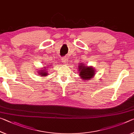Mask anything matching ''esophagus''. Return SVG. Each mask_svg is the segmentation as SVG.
Wrapping results in <instances>:
<instances>
[{"instance_id": "esophagus-1", "label": "esophagus", "mask_w": 134, "mask_h": 134, "mask_svg": "<svg viewBox=\"0 0 134 134\" xmlns=\"http://www.w3.org/2000/svg\"><path fill=\"white\" fill-rule=\"evenodd\" d=\"M61 61H62V63L66 65L68 62V59L67 57H63V58H61Z\"/></svg>"}]
</instances>
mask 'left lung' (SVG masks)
<instances>
[{
  "instance_id": "8db88e82",
  "label": "left lung",
  "mask_w": 134,
  "mask_h": 134,
  "mask_svg": "<svg viewBox=\"0 0 134 134\" xmlns=\"http://www.w3.org/2000/svg\"><path fill=\"white\" fill-rule=\"evenodd\" d=\"M79 76H80L82 80H90L95 75L96 70L94 67L92 66H88L84 64L83 63H80L78 65Z\"/></svg>"
}]
</instances>
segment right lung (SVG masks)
<instances>
[{
    "mask_svg": "<svg viewBox=\"0 0 134 134\" xmlns=\"http://www.w3.org/2000/svg\"><path fill=\"white\" fill-rule=\"evenodd\" d=\"M50 67L49 66H45V67H43V68H42L41 69H37V73L39 74V75L40 76H43V77H44V76H47L48 75V70H49V68Z\"/></svg>",
    "mask_w": 134,
    "mask_h": 134,
    "instance_id": "add662e5",
    "label": "right lung"
}]
</instances>
